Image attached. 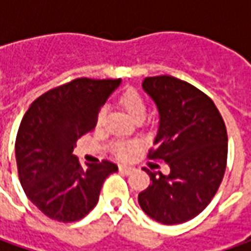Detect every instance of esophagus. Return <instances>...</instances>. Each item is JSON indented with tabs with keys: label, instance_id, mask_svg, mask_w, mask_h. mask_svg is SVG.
<instances>
[{
	"label": "esophagus",
	"instance_id": "obj_1",
	"mask_svg": "<svg viewBox=\"0 0 251 251\" xmlns=\"http://www.w3.org/2000/svg\"><path fill=\"white\" fill-rule=\"evenodd\" d=\"M119 170H120L121 173H124V175H130V173L134 172V168H130V166H123V165H120V166H119Z\"/></svg>",
	"mask_w": 251,
	"mask_h": 251
}]
</instances>
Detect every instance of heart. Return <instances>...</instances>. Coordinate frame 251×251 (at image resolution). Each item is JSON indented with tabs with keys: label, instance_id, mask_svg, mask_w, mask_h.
Instances as JSON below:
<instances>
[{
	"label": "heart",
	"instance_id": "1",
	"mask_svg": "<svg viewBox=\"0 0 251 251\" xmlns=\"http://www.w3.org/2000/svg\"><path fill=\"white\" fill-rule=\"evenodd\" d=\"M119 101L124 107V110L127 111L135 121L145 117L147 109H148L147 100L137 89L127 88L126 91H123L119 98ZM104 117H106V107H101L96 116V124L101 126L104 121ZM138 148H140V144L137 141H114L110 145L111 153L121 160L128 159L134 152L138 151Z\"/></svg>",
	"mask_w": 251,
	"mask_h": 251
}]
</instances>
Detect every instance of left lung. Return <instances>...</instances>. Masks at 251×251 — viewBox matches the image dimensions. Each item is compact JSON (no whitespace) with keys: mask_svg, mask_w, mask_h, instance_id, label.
Instances as JSON below:
<instances>
[{"mask_svg":"<svg viewBox=\"0 0 251 251\" xmlns=\"http://www.w3.org/2000/svg\"><path fill=\"white\" fill-rule=\"evenodd\" d=\"M142 88L160 114L148 159L169 165L170 173L144 168L152 183L141 191L138 202L160 224H183L202 212L221 186L227 160L226 126L208 95L176 76H147Z\"/></svg>","mask_w":251,"mask_h":251,"instance_id":"1","label":"left lung"}]
</instances>
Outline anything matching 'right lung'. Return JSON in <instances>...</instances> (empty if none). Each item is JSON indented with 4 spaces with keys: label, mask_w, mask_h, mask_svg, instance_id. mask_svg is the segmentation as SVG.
Wrapping results in <instances>:
<instances>
[{
    "label": "right lung",
    "mask_w": 251,
    "mask_h": 251,
    "mask_svg": "<svg viewBox=\"0 0 251 251\" xmlns=\"http://www.w3.org/2000/svg\"><path fill=\"white\" fill-rule=\"evenodd\" d=\"M119 85L120 79L76 78L44 92L25 113L15 141L18 176L27 198L54 221L86 217L106 177L119 169L107 159L83 169L73 155Z\"/></svg>",
    "instance_id": "1"
}]
</instances>
